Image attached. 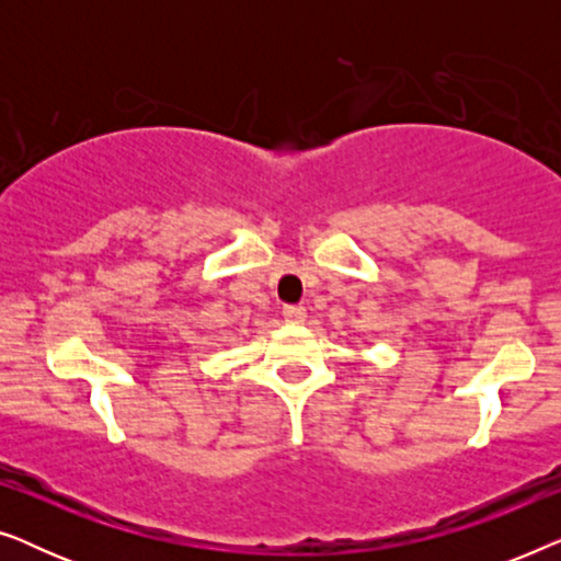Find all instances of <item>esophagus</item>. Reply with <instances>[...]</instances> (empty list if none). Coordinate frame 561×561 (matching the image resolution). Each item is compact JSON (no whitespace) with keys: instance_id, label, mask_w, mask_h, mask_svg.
I'll return each instance as SVG.
<instances>
[{"instance_id":"34e87169","label":"esophagus","mask_w":561,"mask_h":561,"mask_svg":"<svg viewBox=\"0 0 561 561\" xmlns=\"http://www.w3.org/2000/svg\"><path fill=\"white\" fill-rule=\"evenodd\" d=\"M283 319H286L288 324H301L306 319V309L304 306H283Z\"/></svg>"}]
</instances>
